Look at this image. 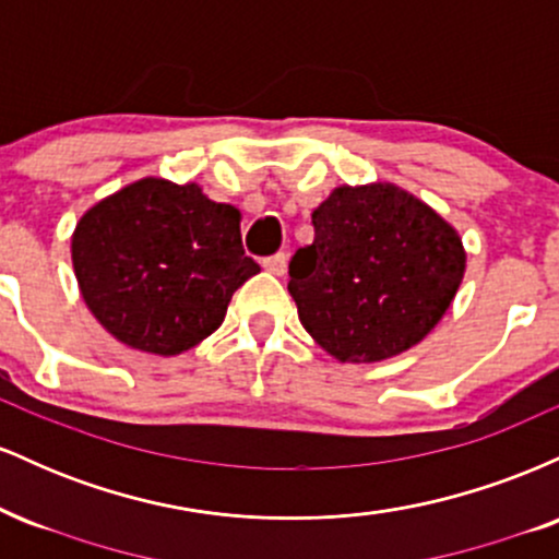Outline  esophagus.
Instances as JSON below:
<instances>
[{"label":"esophagus","mask_w":559,"mask_h":559,"mask_svg":"<svg viewBox=\"0 0 559 559\" xmlns=\"http://www.w3.org/2000/svg\"><path fill=\"white\" fill-rule=\"evenodd\" d=\"M262 265H265L267 273L284 275L286 273V254L278 252V254H273V258H265V262H262Z\"/></svg>","instance_id":"obj_1"}]
</instances>
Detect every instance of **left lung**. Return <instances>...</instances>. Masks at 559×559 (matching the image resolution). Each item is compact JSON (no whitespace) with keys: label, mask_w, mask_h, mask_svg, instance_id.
I'll return each instance as SVG.
<instances>
[{"label":"left lung","mask_w":559,"mask_h":559,"mask_svg":"<svg viewBox=\"0 0 559 559\" xmlns=\"http://www.w3.org/2000/svg\"><path fill=\"white\" fill-rule=\"evenodd\" d=\"M312 228L316 239L288 262V294L307 333L342 362L415 346L463 284L457 230L391 183L338 186Z\"/></svg>","instance_id":"obj_1"}]
</instances>
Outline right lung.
<instances>
[{"mask_svg": "<svg viewBox=\"0 0 559 559\" xmlns=\"http://www.w3.org/2000/svg\"><path fill=\"white\" fill-rule=\"evenodd\" d=\"M239 221L197 183L141 178L115 191L75 226L83 301L131 349L181 355L217 331L236 288L260 273Z\"/></svg>", "mask_w": 559, "mask_h": 559, "instance_id": "add662e5", "label": "right lung"}]
</instances>
